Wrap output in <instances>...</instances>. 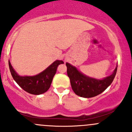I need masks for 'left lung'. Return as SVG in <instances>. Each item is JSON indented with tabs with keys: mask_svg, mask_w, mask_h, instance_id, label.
<instances>
[{
	"mask_svg": "<svg viewBox=\"0 0 132 132\" xmlns=\"http://www.w3.org/2000/svg\"><path fill=\"white\" fill-rule=\"evenodd\" d=\"M67 74L73 91L83 98H92L103 93L112 84L117 72L118 65L110 75L102 79L90 77L80 71L75 66L66 62Z\"/></svg>",
	"mask_w": 132,
	"mask_h": 132,
	"instance_id": "obj_1",
	"label": "left lung"
}]
</instances>
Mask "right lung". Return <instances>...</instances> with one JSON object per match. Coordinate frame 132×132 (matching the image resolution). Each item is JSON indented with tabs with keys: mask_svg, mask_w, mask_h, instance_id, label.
<instances>
[{
	"mask_svg": "<svg viewBox=\"0 0 132 132\" xmlns=\"http://www.w3.org/2000/svg\"><path fill=\"white\" fill-rule=\"evenodd\" d=\"M61 64H64L63 61L56 60L44 71L38 75L34 76H20L16 72L9 60V70L14 81L24 91L35 95L41 94L48 90L58 66Z\"/></svg>",
	"mask_w": 132,
	"mask_h": 132,
	"instance_id": "obj_1",
	"label": "right lung"
}]
</instances>
